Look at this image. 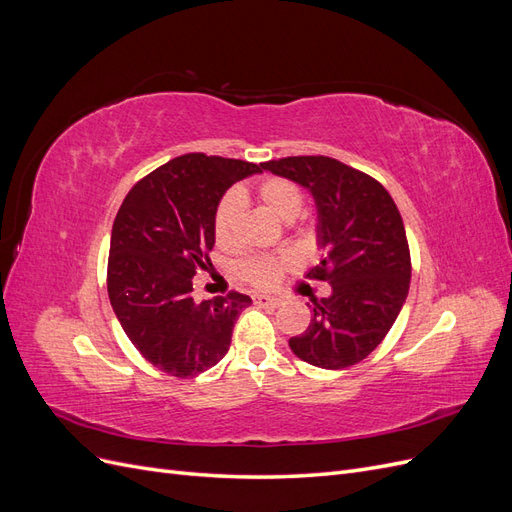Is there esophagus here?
<instances>
[{"label":"esophagus","mask_w":512,"mask_h":512,"mask_svg":"<svg viewBox=\"0 0 512 512\" xmlns=\"http://www.w3.org/2000/svg\"><path fill=\"white\" fill-rule=\"evenodd\" d=\"M254 305H258V307H277V305H280V299L267 297V294H254Z\"/></svg>","instance_id":"34e87169"}]
</instances>
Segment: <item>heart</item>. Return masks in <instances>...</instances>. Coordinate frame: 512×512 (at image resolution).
I'll use <instances>...</instances> for the list:
<instances>
[{
    "label": "heart",
    "instance_id": "heart-1",
    "mask_svg": "<svg viewBox=\"0 0 512 512\" xmlns=\"http://www.w3.org/2000/svg\"><path fill=\"white\" fill-rule=\"evenodd\" d=\"M256 194L260 198V203L284 222H292L297 218L305 205V198H303V192L299 190V185L284 177L262 179L258 183ZM241 213H243L241 194L226 192L220 198L218 209H215V215H213V237L222 250H230V247L235 245ZM290 265H292V256H254L243 262L241 275L250 284L258 288H267L280 280V275Z\"/></svg>",
    "mask_w": 512,
    "mask_h": 512
}]
</instances>
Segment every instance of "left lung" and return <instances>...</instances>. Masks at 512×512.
Returning <instances> with one entry per match:
<instances>
[{
    "mask_svg": "<svg viewBox=\"0 0 512 512\" xmlns=\"http://www.w3.org/2000/svg\"><path fill=\"white\" fill-rule=\"evenodd\" d=\"M260 166L312 194L322 260L307 277L331 284L329 297L309 305V327L288 346L314 367L356 365L391 331L408 297L410 250L395 200L374 177L327 156Z\"/></svg>",
    "mask_w": 512,
    "mask_h": 512,
    "instance_id": "obj_1",
    "label": "left lung"
}]
</instances>
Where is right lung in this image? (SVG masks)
I'll use <instances>...</instances> for the list:
<instances>
[{"label": "right lung", "mask_w": 512, "mask_h": 512, "mask_svg": "<svg viewBox=\"0 0 512 512\" xmlns=\"http://www.w3.org/2000/svg\"><path fill=\"white\" fill-rule=\"evenodd\" d=\"M260 166L185 153L143 177L123 200L108 254V299L134 348L160 371L194 378L224 359L241 292L196 303L192 277L207 269L213 215L232 183Z\"/></svg>", "instance_id": "1"}]
</instances>
